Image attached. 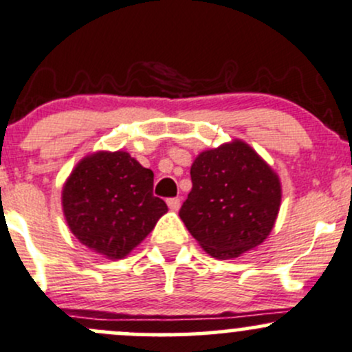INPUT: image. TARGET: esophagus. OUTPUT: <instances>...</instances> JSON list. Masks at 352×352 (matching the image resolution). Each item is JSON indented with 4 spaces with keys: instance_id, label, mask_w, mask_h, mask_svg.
<instances>
[{
    "instance_id": "34e87169",
    "label": "esophagus",
    "mask_w": 352,
    "mask_h": 352,
    "mask_svg": "<svg viewBox=\"0 0 352 352\" xmlns=\"http://www.w3.org/2000/svg\"><path fill=\"white\" fill-rule=\"evenodd\" d=\"M180 204H182V202H180L179 197H172V199L167 200V206H168L170 208H172V210H179Z\"/></svg>"
}]
</instances>
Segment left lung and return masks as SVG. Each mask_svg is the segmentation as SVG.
Segmentation results:
<instances>
[{
  "label": "left lung",
  "mask_w": 352,
  "mask_h": 352,
  "mask_svg": "<svg viewBox=\"0 0 352 352\" xmlns=\"http://www.w3.org/2000/svg\"><path fill=\"white\" fill-rule=\"evenodd\" d=\"M190 177L179 214L206 252L230 258L264 242L279 214L280 184L249 145L235 140L202 152Z\"/></svg>",
  "instance_id": "left-lung-1"
}]
</instances>
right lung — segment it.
I'll list each match as a JSON object with an SVG mask.
<instances>
[{
  "mask_svg": "<svg viewBox=\"0 0 352 352\" xmlns=\"http://www.w3.org/2000/svg\"><path fill=\"white\" fill-rule=\"evenodd\" d=\"M73 235L96 254L125 257L152 232L167 204L153 195V172L126 152L83 158L63 187Z\"/></svg>",
  "mask_w": 352,
  "mask_h": 352,
  "instance_id": "add662e5",
  "label": "right lung"
}]
</instances>
